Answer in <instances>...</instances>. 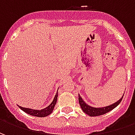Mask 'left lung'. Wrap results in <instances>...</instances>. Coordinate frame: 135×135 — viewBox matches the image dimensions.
Instances as JSON below:
<instances>
[{
  "mask_svg": "<svg viewBox=\"0 0 135 135\" xmlns=\"http://www.w3.org/2000/svg\"><path fill=\"white\" fill-rule=\"evenodd\" d=\"M124 96V95H123ZM122 98L120 100H119L118 101L113 103V104L110 105H108V106H106V107L103 108H93L90 106L89 105L86 104L85 102L82 100V98L80 97V95H79V103L80 106L82 108V110L85 112L86 114H88L90 116H100V115H103L105 113L109 112L111 110H113L114 108H116L118 105L121 103V101L122 100Z\"/></svg>",
  "mask_w": 135,
  "mask_h": 135,
  "instance_id": "left-lung-1",
  "label": "left lung"
}]
</instances>
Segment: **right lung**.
<instances>
[{"instance_id":"1","label":"right lung","mask_w":135,"mask_h":135,"mask_svg":"<svg viewBox=\"0 0 135 135\" xmlns=\"http://www.w3.org/2000/svg\"><path fill=\"white\" fill-rule=\"evenodd\" d=\"M57 98H58V95L56 93V96L54 98L53 102H52L47 107H46L45 108H43V109H42V110H34V109L26 108L21 107V106H19V107L22 110H24L25 113H28V114H30V115L37 116V117H45V116H48V115H50V113H52L53 108L55 107L56 101H57Z\"/></svg>"}]
</instances>
